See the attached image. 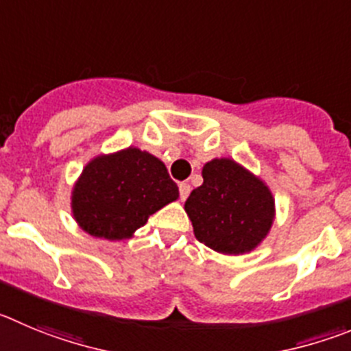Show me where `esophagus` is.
I'll list each match as a JSON object with an SVG mask.
<instances>
[{
    "mask_svg": "<svg viewBox=\"0 0 351 351\" xmlns=\"http://www.w3.org/2000/svg\"><path fill=\"white\" fill-rule=\"evenodd\" d=\"M191 185H189V183L186 182H182L180 183V199H182V201H185L186 197H189V194H191Z\"/></svg>",
    "mask_w": 351,
    "mask_h": 351,
    "instance_id": "34e87169",
    "label": "esophagus"
}]
</instances>
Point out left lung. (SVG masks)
Masks as SVG:
<instances>
[{
    "mask_svg": "<svg viewBox=\"0 0 351 351\" xmlns=\"http://www.w3.org/2000/svg\"><path fill=\"white\" fill-rule=\"evenodd\" d=\"M202 178L185 201L195 239L221 254L256 250L275 220L270 186L230 157L206 162Z\"/></svg>",
    "mask_w": 351,
    "mask_h": 351,
    "instance_id": "obj_1",
    "label": "left lung"
}]
</instances>
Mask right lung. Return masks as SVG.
<instances>
[{
	"instance_id": "1",
	"label": "right lung",
	"mask_w": 351,
	"mask_h": 351,
	"mask_svg": "<svg viewBox=\"0 0 351 351\" xmlns=\"http://www.w3.org/2000/svg\"><path fill=\"white\" fill-rule=\"evenodd\" d=\"M178 195L162 160L138 147H126L100 154L84 166L72 186L71 209L86 234L124 241Z\"/></svg>"
}]
</instances>
